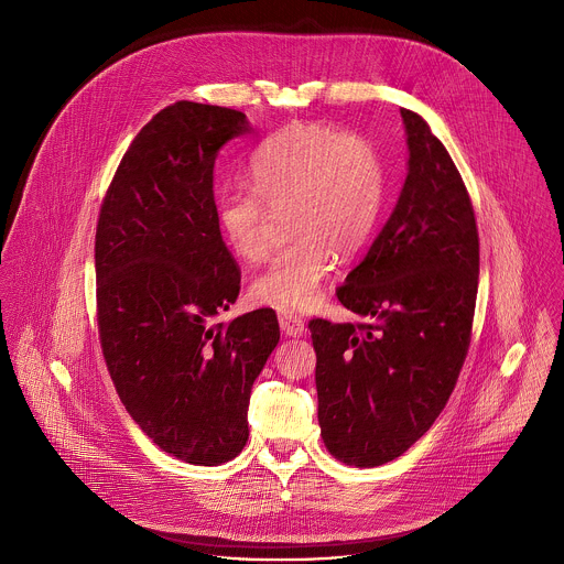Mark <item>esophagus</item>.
<instances>
[{
    "mask_svg": "<svg viewBox=\"0 0 564 564\" xmlns=\"http://www.w3.org/2000/svg\"><path fill=\"white\" fill-rule=\"evenodd\" d=\"M279 326L283 335L288 337H303L305 335V321L292 312H281L279 314Z\"/></svg>",
    "mask_w": 564,
    "mask_h": 564,
    "instance_id": "obj_1",
    "label": "esophagus"
}]
</instances>
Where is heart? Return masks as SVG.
<instances>
[{"label":"heart","instance_id":"heart-1","mask_svg":"<svg viewBox=\"0 0 564 564\" xmlns=\"http://www.w3.org/2000/svg\"><path fill=\"white\" fill-rule=\"evenodd\" d=\"M248 187H223L214 218L227 250L246 263L268 254V209L294 236L252 281L254 303L307 310L321 296L335 252L355 254L372 234L383 172L368 142L326 124L296 122L265 138L248 160Z\"/></svg>","mask_w":564,"mask_h":564}]
</instances>
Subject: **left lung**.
<instances>
[{
	"label": "left lung",
	"instance_id": "1",
	"mask_svg": "<svg viewBox=\"0 0 564 564\" xmlns=\"http://www.w3.org/2000/svg\"><path fill=\"white\" fill-rule=\"evenodd\" d=\"M409 172L364 261L337 290L372 324L310 321L318 426L350 466L406 453L455 388L477 296L479 240L464 181L429 122L401 109Z\"/></svg>",
	"mask_w": 564,
	"mask_h": 564
}]
</instances>
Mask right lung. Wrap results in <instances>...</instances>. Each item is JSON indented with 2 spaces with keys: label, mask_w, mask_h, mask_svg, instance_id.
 Masks as SVG:
<instances>
[{
  "label": "right lung",
  "mask_w": 564,
  "mask_h": 564,
  "mask_svg": "<svg viewBox=\"0 0 564 564\" xmlns=\"http://www.w3.org/2000/svg\"><path fill=\"white\" fill-rule=\"evenodd\" d=\"M246 113L181 100L120 160L96 231L98 326L127 413L165 453L218 466L243 451L254 379L279 344L274 310L212 324L240 290L214 218L218 151Z\"/></svg>",
  "instance_id": "add662e5"
}]
</instances>
